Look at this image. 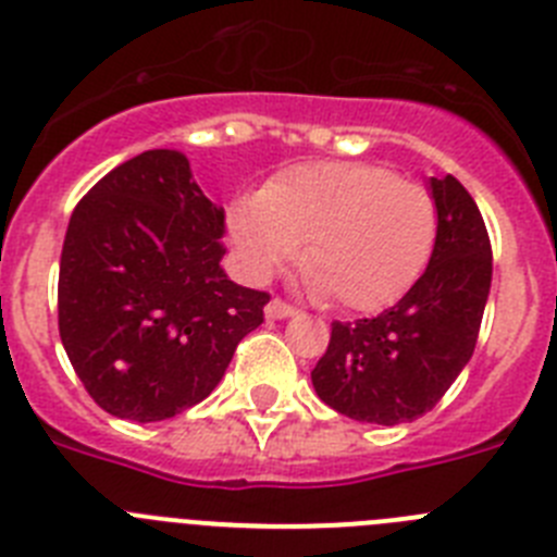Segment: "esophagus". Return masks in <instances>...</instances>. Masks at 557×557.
Returning <instances> with one entry per match:
<instances>
[{
	"instance_id": "obj_1",
	"label": "esophagus",
	"mask_w": 557,
	"mask_h": 557,
	"mask_svg": "<svg viewBox=\"0 0 557 557\" xmlns=\"http://www.w3.org/2000/svg\"><path fill=\"white\" fill-rule=\"evenodd\" d=\"M264 314H268L270 321H284V318H293L295 307H289V304L282 301V298H273V301L264 307Z\"/></svg>"
}]
</instances>
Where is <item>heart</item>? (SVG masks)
Returning a JSON list of instances; mask_svg holds the SVG:
<instances>
[{
    "label": "heart",
    "mask_w": 557,
    "mask_h": 557,
    "mask_svg": "<svg viewBox=\"0 0 557 557\" xmlns=\"http://www.w3.org/2000/svg\"><path fill=\"white\" fill-rule=\"evenodd\" d=\"M234 245L264 275L298 253L314 289L351 312L396 304L424 273L437 239L435 198L362 161H309L275 172L262 195L228 211Z\"/></svg>",
    "instance_id": "b5f03b06"
}]
</instances>
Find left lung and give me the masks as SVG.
Here are the masks:
<instances>
[{"instance_id":"obj_1","label":"left lung","mask_w":557,"mask_h":557,"mask_svg":"<svg viewBox=\"0 0 557 557\" xmlns=\"http://www.w3.org/2000/svg\"><path fill=\"white\" fill-rule=\"evenodd\" d=\"M437 239L424 275L376 318L332 323L312 385L332 410L366 424L416 421L471 359L491 289V239L466 186L432 178Z\"/></svg>"}]
</instances>
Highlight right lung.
<instances>
[{"instance_id": "right-lung-1", "label": "right lung", "mask_w": 557, "mask_h": 557, "mask_svg": "<svg viewBox=\"0 0 557 557\" xmlns=\"http://www.w3.org/2000/svg\"><path fill=\"white\" fill-rule=\"evenodd\" d=\"M225 211L184 152L147 150L75 206L58 273V332L83 387L127 421L200 405L270 295L223 273Z\"/></svg>"}]
</instances>
